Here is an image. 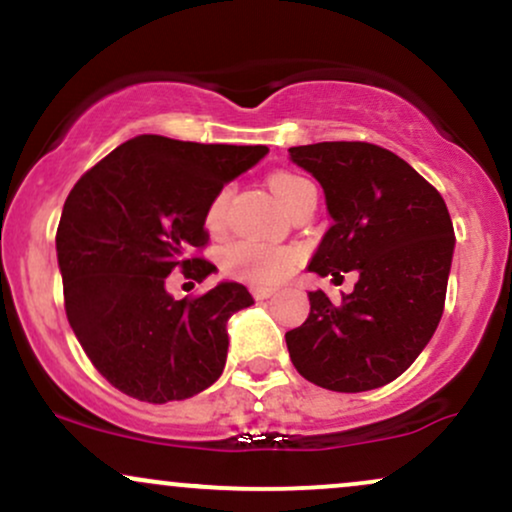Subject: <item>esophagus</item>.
<instances>
[{
  "mask_svg": "<svg viewBox=\"0 0 512 512\" xmlns=\"http://www.w3.org/2000/svg\"><path fill=\"white\" fill-rule=\"evenodd\" d=\"M252 296H255L257 301H264V298L274 296V289H269V286H252Z\"/></svg>",
  "mask_w": 512,
  "mask_h": 512,
  "instance_id": "1",
  "label": "esophagus"
}]
</instances>
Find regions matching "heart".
<instances>
[{"instance_id": "1", "label": "heart", "mask_w": 512, "mask_h": 512, "mask_svg": "<svg viewBox=\"0 0 512 512\" xmlns=\"http://www.w3.org/2000/svg\"><path fill=\"white\" fill-rule=\"evenodd\" d=\"M303 185H308V180L293 173H274L272 178H269V187H272V192L284 209L293 202V197L298 195V190H301ZM228 195H231V192L221 190L219 195L211 199L207 209V226L211 231H219L221 228ZM221 262L228 274L238 276V279L243 281H250V284L255 286H269L281 281L291 272L293 264H296V255L286 248H274V245L240 240V243L228 245V248L223 250Z\"/></svg>"}]
</instances>
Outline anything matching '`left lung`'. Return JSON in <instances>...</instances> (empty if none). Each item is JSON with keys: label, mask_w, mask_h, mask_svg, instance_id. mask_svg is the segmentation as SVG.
I'll use <instances>...</instances> for the list:
<instances>
[{"label": "left lung", "mask_w": 512, "mask_h": 512, "mask_svg": "<svg viewBox=\"0 0 512 512\" xmlns=\"http://www.w3.org/2000/svg\"><path fill=\"white\" fill-rule=\"evenodd\" d=\"M289 158L320 182L332 219L308 269L334 279L358 272L339 305L320 289L308 293V320L286 332L293 366L325 390L383 387L416 361L443 315L455 252L448 207L407 161L375 144L291 146Z\"/></svg>", "instance_id": "obj_1"}]
</instances>
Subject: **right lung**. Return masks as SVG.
Returning <instances> with one entry per match:
<instances>
[{
  "instance_id": "1",
  "label": "right lung",
  "mask_w": 512,
  "mask_h": 512,
  "mask_svg": "<svg viewBox=\"0 0 512 512\" xmlns=\"http://www.w3.org/2000/svg\"><path fill=\"white\" fill-rule=\"evenodd\" d=\"M267 146L197 144L139 134L81 175L64 202L57 264L67 320L98 373L125 395L163 404L214 385L228 354V317L250 308L238 281L175 301L173 269L207 279V209Z\"/></svg>"
}]
</instances>
